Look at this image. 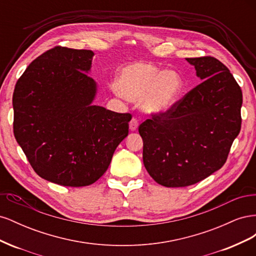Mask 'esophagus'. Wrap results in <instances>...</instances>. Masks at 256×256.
Returning a JSON list of instances; mask_svg holds the SVG:
<instances>
[{
  "label": "esophagus",
  "instance_id": "esophagus-1",
  "mask_svg": "<svg viewBox=\"0 0 256 256\" xmlns=\"http://www.w3.org/2000/svg\"><path fill=\"white\" fill-rule=\"evenodd\" d=\"M138 118H131V120L129 122V128H130V130L131 131H136L138 129Z\"/></svg>",
  "mask_w": 256,
  "mask_h": 256
}]
</instances>
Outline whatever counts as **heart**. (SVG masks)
Wrapping results in <instances>:
<instances>
[{"label":"heart","mask_w":256,"mask_h":256,"mask_svg":"<svg viewBox=\"0 0 256 256\" xmlns=\"http://www.w3.org/2000/svg\"><path fill=\"white\" fill-rule=\"evenodd\" d=\"M115 88L129 100L141 98V106L146 112L160 114L171 109L177 102L184 88V80L177 72H161L154 64L134 62L120 69Z\"/></svg>","instance_id":"heart-1"}]
</instances>
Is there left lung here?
<instances>
[{"label": "left lung", "mask_w": 256, "mask_h": 256, "mask_svg": "<svg viewBox=\"0 0 256 256\" xmlns=\"http://www.w3.org/2000/svg\"><path fill=\"white\" fill-rule=\"evenodd\" d=\"M186 60L202 83L138 126L145 168L164 187H187L218 171L242 128V92L228 68L212 56Z\"/></svg>", "instance_id": "8db88e82"}]
</instances>
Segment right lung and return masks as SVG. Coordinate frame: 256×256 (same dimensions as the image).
Returning a JSON list of instances; mask_svg holds the SVG:
<instances>
[{"label":"right lung","mask_w":256,"mask_h":256,"mask_svg":"<svg viewBox=\"0 0 256 256\" xmlns=\"http://www.w3.org/2000/svg\"><path fill=\"white\" fill-rule=\"evenodd\" d=\"M94 52L54 47L30 63L12 95L14 134L37 175L67 187L94 184L128 136L130 113L92 106Z\"/></svg>","instance_id":"add662e5"}]
</instances>
